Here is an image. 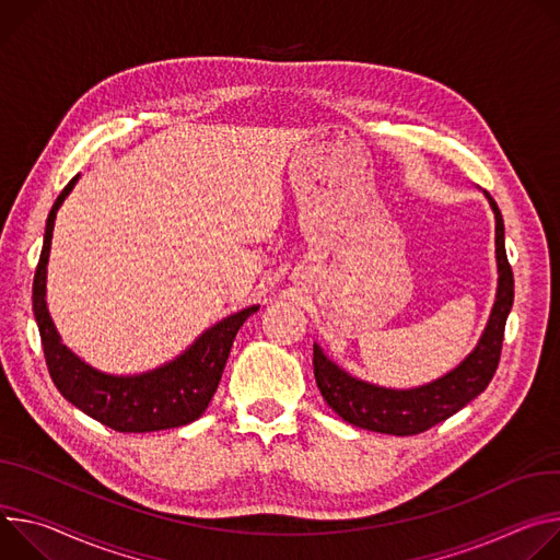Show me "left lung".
Returning <instances> with one entry per match:
<instances>
[{"label": "left lung", "mask_w": 560, "mask_h": 560, "mask_svg": "<svg viewBox=\"0 0 560 560\" xmlns=\"http://www.w3.org/2000/svg\"><path fill=\"white\" fill-rule=\"evenodd\" d=\"M495 220V300L489 320L476 347L445 376L409 387L392 389L351 376L338 366L318 342H314V374L318 389L327 405L349 424L394 433V436H413L427 431L460 411L467 402L480 396L495 374L501 360L505 323L514 304V273L505 254V224L503 215L487 191H482Z\"/></svg>", "instance_id": "obj_1"}]
</instances>
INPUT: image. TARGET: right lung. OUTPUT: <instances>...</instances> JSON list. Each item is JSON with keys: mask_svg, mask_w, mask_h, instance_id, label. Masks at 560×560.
<instances>
[{"mask_svg": "<svg viewBox=\"0 0 560 560\" xmlns=\"http://www.w3.org/2000/svg\"><path fill=\"white\" fill-rule=\"evenodd\" d=\"M78 179L80 175L65 186V191L57 196L48 213L33 280V312L48 374L59 394L71 405L115 431L144 433L189 424L207 411L220 385L235 334L248 316L258 312L260 304H252L222 318L213 327L205 329L179 355L151 371H142V374H106V371L84 362L61 342L46 304V273L55 218L59 207L75 189Z\"/></svg>", "mask_w": 560, "mask_h": 560, "instance_id": "right-lung-1", "label": "right lung"}]
</instances>
